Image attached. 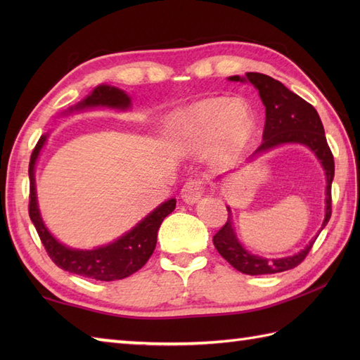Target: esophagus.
<instances>
[{"instance_id":"esophagus-1","label":"esophagus","mask_w":360,"mask_h":360,"mask_svg":"<svg viewBox=\"0 0 360 360\" xmlns=\"http://www.w3.org/2000/svg\"><path fill=\"white\" fill-rule=\"evenodd\" d=\"M204 181L200 178H195V179H188L184 187L181 190V196L182 200H184L187 204H193L198 200H200L202 192H204Z\"/></svg>"}]
</instances>
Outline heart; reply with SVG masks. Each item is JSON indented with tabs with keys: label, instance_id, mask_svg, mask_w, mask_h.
Listing matches in <instances>:
<instances>
[{
	"label": "heart",
	"instance_id": "obj_1",
	"mask_svg": "<svg viewBox=\"0 0 360 360\" xmlns=\"http://www.w3.org/2000/svg\"><path fill=\"white\" fill-rule=\"evenodd\" d=\"M172 127L190 141L213 137L218 150L240 151L254 133V116L241 102L227 98H204L172 119Z\"/></svg>",
	"mask_w": 360,
	"mask_h": 360
}]
</instances>
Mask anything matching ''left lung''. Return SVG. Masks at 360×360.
Instances as JSON below:
<instances>
[{"instance_id":"8db88e82","label":"left lung","mask_w":360,"mask_h":360,"mask_svg":"<svg viewBox=\"0 0 360 360\" xmlns=\"http://www.w3.org/2000/svg\"><path fill=\"white\" fill-rule=\"evenodd\" d=\"M246 79L258 89L262 102L266 106V122L263 129V142L257 148V153L271 150L277 145L297 142L304 143L316 153L322 162L326 173V215L323 227L331 218V184L334 178V156L330 145L326 142L325 129L314 106L303 101L292 91H289L281 82L275 80L269 75L259 72H248ZM231 80L243 82L238 75H233ZM229 210V209H227ZM322 227V229H323ZM322 232V231H320ZM316 240H312L302 252L294 257L278 258V259H264L262 257L250 255L243 249L236 240L232 229L231 215L227 223L213 235V244H215L219 255L226 262L235 267L236 271L248 275H263V274H277L300 264L309 250L314 246Z\"/></svg>"}]
</instances>
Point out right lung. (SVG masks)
Masks as SVG:
<instances>
[{
  "instance_id": "right-lung-1",
  "label": "right lung",
  "mask_w": 360,
  "mask_h": 360,
  "mask_svg": "<svg viewBox=\"0 0 360 360\" xmlns=\"http://www.w3.org/2000/svg\"><path fill=\"white\" fill-rule=\"evenodd\" d=\"M94 105H108L114 108H127L129 105V97L114 86L102 85L93 91L85 101L80 102L77 108ZM46 136L38 139L35 148L30 155L29 162V217L37 229L43 246L48 252L49 258L56 263L60 269H65L71 274H77L80 277L101 280V281H114L127 278L143 267L148 262L153 250L156 248L159 226L167 215L174 210L176 200H168L160 204L159 207L151 212L150 215L142 219L133 231L122 236L108 246L98 248L94 250H74L60 244L44 227L40 212L37 207V195H35V178L34 168L35 160L38 158Z\"/></svg>"
}]
</instances>
